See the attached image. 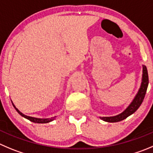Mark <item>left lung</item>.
Instances as JSON below:
<instances>
[{
  "label": "left lung",
  "instance_id": "8db88e82",
  "mask_svg": "<svg viewBox=\"0 0 153 153\" xmlns=\"http://www.w3.org/2000/svg\"><path fill=\"white\" fill-rule=\"evenodd\" d=\"M148 84H149V76H148L147 69L145 65H143V76H142V82H141L140 87L130 105L123 113L117 116H110V117H100L101 119L105 122H108V123H117V122L122 121L123 119H126L128 116L133 114L139 108L144 99L145 94H146V90H147Z\"/></svg>",
  "mask_w": 153,
  "mask_h": 153
}]
</instances>
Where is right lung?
I'll use <instances>...</instances> for the list:
<instances>
[{"instance_id": "1", "label": "right lung", "mask_w": 153, "mask_h": 153, "mask_svg": "<svg viewBox=\"0 0 153 153\" xmlns=\"http://www.w3.org/2000/svg\"><path fill=\"white\" fill-rule=\"evenodd\" d=\"M14 108L16 109V110L17 112H18L19 113V115H21L22 116H23L24 118H25V119H28V120H30V122H32V123H49V122H52V120H54V119H56V116L55 117H52L50 118V119H39V118H34V117H31V116H26V115H24L22 113H21V112L19 111V110H18V109L16 108V107H15V105L13 104V103L12 102Z\"/></svg>"}]
</instances>
